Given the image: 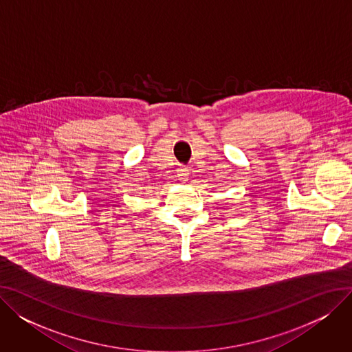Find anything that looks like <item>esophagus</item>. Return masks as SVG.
Masks as SVG:
<instances>
[{"instance_id": "1", "label": "esophagus", "mask_w": 352, "mask_h": 352, "mask_svg": "<svg viewBox=\"0 0 352 352\" xmlns=\"http://www.w3.org/2000/svg\"><path fill=\"white\" fill-rule=\"evenodd\" d=\"M188 175H190V171H188V168H186V166H179V168L177 170V178L179 181H186L188 178Z\"/></svg>"}]
</instances>
